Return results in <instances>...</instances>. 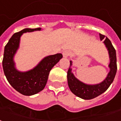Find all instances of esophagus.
<instances>
[{
  "mask_svg": "<svg viewBox=\"0 0 121 121\" xmlns=\"http://www.w3.org/2000/svg\"><path fill=\"white\" fill-rule=\"evenodd\" d=\"M70 51H66V50H65L62 52V55H63V57H65V58H66L68 56L70 55Z\"/></svg>",
  "mask_w": 121,
  "mask_h": 121,
  "instance_id": "34e87169",
  "label": "esophagus"
}]
</instances>
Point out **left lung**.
<instances>
[{
  "instance_id": "1",
  "label": "left lung",
  "mask_w": 121,
  "mask_h": 121,
  "mask_svg": "<svg viewBox=\"0 0 121 121\" xmlns=\"http://www.w3.org/2000/svg\"><path fill=\"white\" fill-rule=\"evenodd\" d=\"M100 40L105 39L104 43L106 45V48L108 51L109 56L110 62L108 66L109 68V72L106 79L101 83L95 85H89L83 83L79 81L74 76L72 72L71 66H72V61H70V68L67 72V79L68 86L70 91L74 95L84 100H91L97 97L99 95L102 94L109 88L112 83L117 72V57L116 51L111 43V41L103 35L99 34Z\"/></svg>"
}]
</instances>
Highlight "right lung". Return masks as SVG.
Masks as SVG:
<instances>
[{
  "label": "right lung",
  "instance_id": "add662e5",
  "mask_svg": "<svg viewBox=\"0 0 121 121\" xmlns=\"http://www.w3.org/2000/svg\"><path fill=\"white\" fill-rule=\"evenodd\" d=\"M41 30V28L25 29L11 37L4 48L2 67L9 83L17 92L25 96H31L42 91L47 83L49 72L62 58L61 53L44 57L34 68L26 72L17 70L14 56L19 48L20 38L23 33Z\"/></svg>",
  "mask_w": 121,
  "mask_h": 121
}]
</instances>
